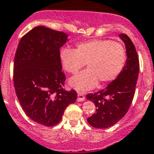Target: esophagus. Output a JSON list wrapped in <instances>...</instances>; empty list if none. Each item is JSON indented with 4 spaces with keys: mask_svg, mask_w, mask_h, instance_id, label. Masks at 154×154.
<instances>
[{
    "mask_svg": "<svg viewBox=\"0 0 154 154\" xmlns=\"http://www.w3.org/2000/svg\"><path fill=\"white\" fill-rule=\"evenodd\" d=\"M86 97H85V95L81 92H79L78 94H77V100L78 102H82V101H84Z\"/></svg>",
    "mask_w": 154,
    "mask_h": 154,
    "instance_id": "obj_1",
    "label": "esophagus"
}]
</instances>
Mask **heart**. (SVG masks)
I'll use <instances>...</instances> for the list:
<instances>
[{
  "label": "heart",
  "mask_w": 154,
  "mask_h": 154,
  "mask_svg": "<svg viewBox=\"0 0 154 154\" xmlns=\"http://www.w3.org/2000/svg\"><path fill=\"white\" fill-rule=\"evenodd\" d=\"M63 68L75 75L81 68L86 70L70 80L78 91H86L97 86L103 87L116 80L125 68L127 53L122 44L108 39H91L77 44L60 54Z\"/></svg>",
  "instance_id": "1"
}]
</instances>
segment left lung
<instances>
[{
	"instance_id": "1",
	"label": "left lung",
	"mask_w": 154,
	"mask_h": 154,
	"mask_svg": "<svg viewBox=\"0 0 154 154\" xmlns=\"http://www.w3.org/2000/svg\"><path fill=\"white\" fill-rule=\"evenodd\" d=\"M125 42L127 62L120 75L105 89L88 94L86 99L96 106L95 113L87 119L95 128H108L120 121L129 110L135 94L139 71V60L133 42L125 33L119 34Z\"/></svg>"
}]
</instances>
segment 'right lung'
<instances>
[{
  "label": "right lung",
  "mask_w": 154,
  "mask_h": 154,
  "mask_svg": "<svg viewBox=\"0 0 154 154\" xmlns=\"http://www.w3.org/2000/svg\"><path fill=\"white\" fill-rule=\"evenodd\" d=\"M68 35L43 26L34 27L20 40L13 65V81L20 104L39 125L53 127L61 121L66 108L77 97L74 89L63 88L60 48Z\"/></svg>",
  "instance_id": "right-lung-1"
}]
</instances>
